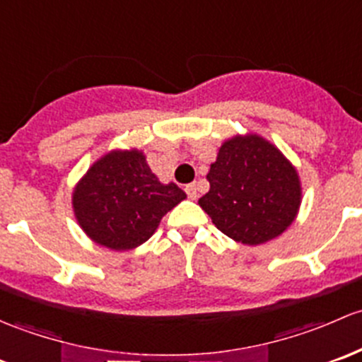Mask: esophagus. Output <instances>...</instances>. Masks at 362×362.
I'll list each match as a JSON object with an SVG mask.
<instances>
[{"mask_svg": "<svg viewBox=\"0 0 362 362\" xmlns=\"http://www.w3.org/2000/svg\"><path fill=\"white\" fill-rule=\"evenodd\" d=\"M185 189H186V195H188L189 200H197V197H199V188H197L195 182H193V185H188Z\"/></svg>", "mask_w": 362, "mask_h": 362, "instance_id": "1", "label": "esophagus"}]
</instances>
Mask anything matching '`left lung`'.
<instances>
[{
  "label": "left lung",
  "mask_w": 362,
  "mask_h": 362,
  "mask_svg": "<svg viewBox=\"0 0 362 362\" xmlns=\"http://www.w3.org/2000/svg\"><path fill=\"white\" fill-rule=\"evenodd\" d=\"M207 180L211 189L199 206L219 232L244 245H259L282 235L300 211L296 167L255 132L226 139Z\"/></svg>",
  "instance_id": "8db88e82"
}]
</instances>
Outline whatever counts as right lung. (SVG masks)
I'll return each instance as SVG.
<instances>
[{
  "instance_id": "1",
  "label": "right lung",
  "mask_w": 362,
  "mask_h": 362,
  "mask_svg": "<svg viewBox=\"0 0 362 362\" xmlns=\"http://www.w3.org/2000/svg\"><path fill=\"white\" fill-rule=\"evenodd\" d=\"M186 199L177 185H163L137 148L111 150L90 165L71 197L74 218L95 244L113 251L139 247L163 216Z\"/></svg>"
}]
</instances>
